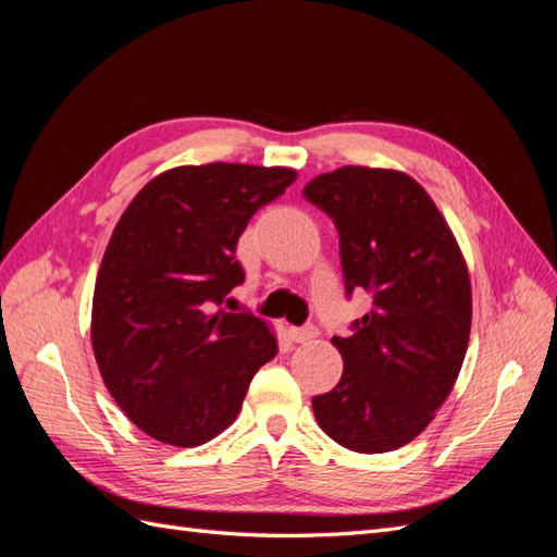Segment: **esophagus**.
Returning a JSON list of instances; mask_svg holds the SVG:
<instances>
[{"instance_id":"esophagus-1","label":"esophagus","mask_w":557,"mask_h":557,"mask_svg":"<svg viewBox=\"0 0 557 557\" xmlns=\"http://www.w3.org/2000/svg\"><path fill=\"white\" fill-rule=\"evenodd\" d=\"M288 336H290V339H293L295 344H307V342L315 339L318 330H315L313 325H309V327H290V330H288Z\"/></svg>"}]
</instances>
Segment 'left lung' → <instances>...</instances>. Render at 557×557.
<instances>
[{
	"instance_id": "obj_1",
	"label": "left lung",
	"mask_w": 557,
	"mask_h": 557,
	"mask_svg": "<svg viewBox=\"0 0 557 557\" xmlns=\"http://www.w3.org/2000/svg\"><path fill=\"white\" fill-rule=\"evenodd\" d=\"M339 230L346 293H372L356 332L332 344L344 374L313 397L330 440L387 453L423 432L450 395L471 330V283L442 211L409 174L346 164L305 185Z\"/></svg>"
}]
</instances>
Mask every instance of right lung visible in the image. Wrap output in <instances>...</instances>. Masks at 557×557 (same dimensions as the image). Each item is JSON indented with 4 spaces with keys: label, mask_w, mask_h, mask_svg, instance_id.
<instances>
[{
    "label": "right lung",
    "mask_w": 557,
    "mask_h": 557,
    "mask_svg": "<svg viewBox=\"0 0 557 557\" xmlns=\"http://www.w3.org/2000/svg\"><path fill=\"white\" fill-rule=\"evenodd\" d=\"M295 178L288 166H174L150 178L113 227L90 339L107 391L156 442H211L276 356L264 320L218 307L244 281L234 252L252 213Z\"/></svg>",
    "instance_id": "right-lung-1"
}]
</instances>
